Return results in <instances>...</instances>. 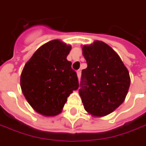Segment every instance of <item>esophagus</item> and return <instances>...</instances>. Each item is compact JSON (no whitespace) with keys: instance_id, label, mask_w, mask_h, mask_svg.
Listing matches in <instances>:
<instances>
[{"instance_id":"esophagus-1","label":"esophagus","mask_w":146,"mask_h":146,"mask_svg":"<svg viewBox=\"0 0 146 146\" xmlns=\"http://www.w3.org/2000/svg\"><path fill=\"white\" fill-rule=\"evenodd\" d=\"M76 73H77L78 79H79V80H80V76H81V71H80V70H78L77 71H76Z\"/></svg>"}]
</instances>
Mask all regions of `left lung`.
<instances>
[{"mask_svg":"<svg viewBox=\"0 0 146 146\" xmlns=\"http://www.w3.org/2000/svg\"><path fill=\"white\" fill-rule=\"evenodd\" d=\"M82 50L88 64L82 70L79 90L84 107L93 116H106L124 102L131 83L129 72L117 53L103 41L84 44Z\"/></svg>","mask_w":146,"mask_h":146,"instance_id":"left-lung-1","label":"left lung"}]
</instances>
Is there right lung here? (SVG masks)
<instances>
[{"label": "right lung", "instance_id": "add662e5", "mask_svg": "<svg viewBox=\"0 0 146 146\" xmlns=\"http://www.w3.org/2000/svg\"><path fill=\"white\" fill-rule=\"evenodd\" d=\"M71 46L60 40L45 43L34 53L20 77L22 92L35 111L52 117L62 112L79 88L76 72L66 57Z\"/></svg>", "mask_w": 146, "mask_h": 146}]
</instances>
